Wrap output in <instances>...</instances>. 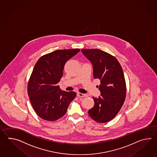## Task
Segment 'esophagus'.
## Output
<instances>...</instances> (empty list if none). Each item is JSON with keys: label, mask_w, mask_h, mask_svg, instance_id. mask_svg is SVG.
Wrapping results in <instances>:
<instances>
[{"label": "esophagus", "mask_w": 157, "mask_h": 157, "mask_svg": "<svg viewBox=\"0 0 157 157\" xmlns=\"http://www.w3.org/2000/svg\"><path fill=\"white\" fill-rule=\"evenodd\" d=\"M77 96L78 98H83V97H85L86 96V94H85L80 93H77Z\"/></svg>", "instance_id": "obj_1"}]
</instances>
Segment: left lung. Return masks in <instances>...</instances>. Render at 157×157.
I'll use <instances>...</instances> for the list:
<instances>
[{
  "label": "left lung",
  "instance_id": "left-lung-1",
  "mask_svg": "<svg viewBox=\"0 0 157 157\" xmlns=\"http://www.w3.org/2000/svg\"><path fill=\"white\" fill-rule=\"evenodd\" d=\"M81 52L93 65L94 78L100 81V95L93 98L94 105L88 113L97 122H108L116 117L125 100L126 86L122 68L117 59L107 52L98 49H83Z\"/></svg>",
  "mask_w": 157,
  "mask_h": 157
}]
</instances>
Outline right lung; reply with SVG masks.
Masks as SVG:
<instances>
[{
    "instance_id": "obj_1",
    "label": "right lung",
    "mask_w": 157,
    "mask_h": 157,
    "mask_svg": "<svg viewBox=\"0 0 157 157\" xmlns=\"http://www.w3.org/2000/svg\"><path fill=\"white\" fill-rule=\"evenodd\" d=\"M80 50H56L40 57L35 64L27 93L34 110L42 119L53 121L63 116L76 96L74 91H62L58 83L63 76L64 64Z\"/></svg>"
}]
</instances>
